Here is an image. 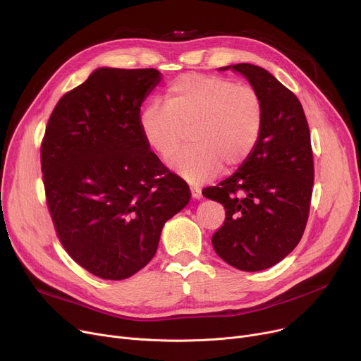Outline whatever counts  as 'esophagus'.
<instances>
[{"label": "esophagus", "mask_w": 361, "mask_h": 361, "mask_svg": "<svg viewBox=\"0 0 361 361\" xmlns=\"http://www.w3.org/2000/svg\"><path fill=\"white\" fill-rule=\"evenodd\" d=\"M190 192H192V197L193 199H200L202 197V190H200L199 187H192Z\"/></svg>", "instance_id": "34e87169"}]
</instances>
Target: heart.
Returning <instances> with one entry per match:
<instances>
[{
    "instance_id": "heart-1",
    "label": "heart",
    "mask_w": 361,
    "mask_h": 361,
    "mask_svg": "<svg viewBox=\"0 0 361 361\" xmlns=\"http://www.w3.org/2000/svg\"><path fill=\"white\" fill-rule=\"evenodd\" d=\"M165 105L147 104L140 112V130L150 149L168 158L191 128L194 142L168 164L193 184L218 171L241 166L259 140L264 108L260 93L230 78L190 73L165 89Z\"/></svg>"
}]
</instances>
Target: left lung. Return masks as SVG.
I'll list each match as a JSON object with an SVG mask.
<instances>
[{"label": "left lung", "instance_id": "left-lung-1", "mask_svg": "<svg viewBox=\"0 0 361 361\" xmlns=\"http://www.w3.org/2000/svg\"><path fill=\"white\" fill-rule=\"evenodd\" d=\"M231 68L260 93L263 126L247 161L230 178L206 187L203 196L225 207V221L212 235L218 256L240 271L256 272L290 255L306 230L313 150L295 94L262 67L241 63Z\"/></svg>", "mask_w": 361, "mask_h": 361}]
</instances>
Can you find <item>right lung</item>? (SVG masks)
I'll list each match as a JSON object with an SVG mask.
<instances>
[{
    "label": "right lung",
    "mask_w": 361,
    "mask_h": 361,
    "mask_svg": "<svg viewBox=\"0 0 361 361\" xmlns=\"http://www.w3.org/2000/svg\"><path fill=\"white\" fill-rule=\"evenodd\" d=\"M155 68H98L56 102L41 143L45 199L70 257L120 281L155 256L164 224L192 197L147 146L140 106Z\"/></svg>",
    "instance_id": "obj_1"
}]
</instances>
